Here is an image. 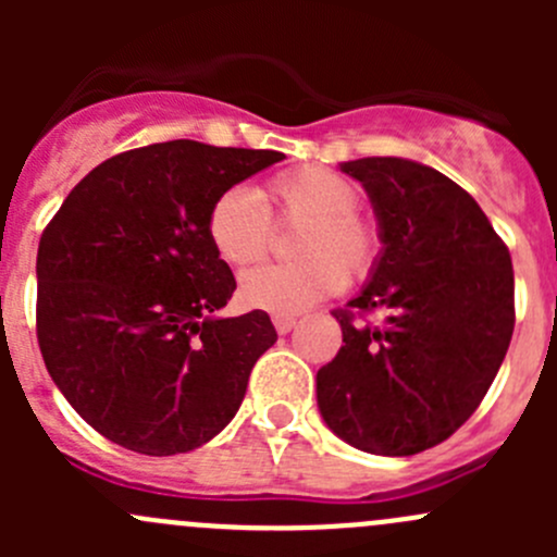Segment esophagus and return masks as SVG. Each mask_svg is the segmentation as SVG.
I'll return each instance as SVG.
<instances>
[{"instance_id":"34e87169","label":"esophagus","mask_w":557,"mask_h":557,"mask_svg":"<svg viewBox=\"0 0 557 557\" xmlns=\"http://www.w3.org/2000/svg\"><path fill=\"white\" fill-rule=\"evenodd\" d=\"M274 329H277V334H288L290 329L296 325V318H283V314H274Z\"/></svg>"}]
</instances>
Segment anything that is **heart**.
Listing matches in <instances>:
<instances>
[{
    "label": "heart",
    "mask_w": 557,
    "mask_h": 557,
    "mask_svg": "<svg viewBox=\"0 0 557 557\" xmlns=\"http://www.w3.org/2000/svg\"><path fill=\"white\" fill-rule=\"evenodd\" d=\"M358 207L356 185L318 166L285 172L263 188L223 190L207 215V234L232 267L261 258L269 215L301 223L290 263H261L239 280V299L250 310L294 318L345 285V272L363 280L380 258V234Z\"/></svg>",
    "instance_id": "obj_1"
}]
</instances>
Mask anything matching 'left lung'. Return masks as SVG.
I'll use <instances>...</instances> for the list:
<instances>
[{
  "label": "left lung",
  "instance_id": "obj_1",
  "mask_svg": "<svg viewBox=\"0 0 557 557\" xmlns=\"http://www.w3.org/2000/svg\"><path fill=\"white\" fill-rule=\"evenodd\" d=\"M377 218V267L339 312L336 358L318 372V407L347 445L414 455L455 434L480 407L515 329L507 245L474 199L431 166L380 156L339 164Z\"/></svg>",
  "mask_w": 557,
  "mask_h": 557
}]
</instances>
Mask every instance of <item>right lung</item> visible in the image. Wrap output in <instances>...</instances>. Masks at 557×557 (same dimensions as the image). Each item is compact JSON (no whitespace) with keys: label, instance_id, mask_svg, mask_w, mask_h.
Listing matches in <instances>:
<instances>
[{"label":"right lung","instance_id":"right-lung-1","mask_svg":"<svg viewBox=\"0 0 557 557\" xmlns=\"http://www.w3.org/2000/svg\"><path fill=\"white\" fill-rule=\"evenodd\" d=\"M277 150L196 139L148 145L91 170L42 232L37 339L55 387L115 445L177 455L237 414L277 342L267 312L221 318L237 280L207 234L223 190Z\"/></svg>","mask_w":557,"mask_h":557}]
</instances>
